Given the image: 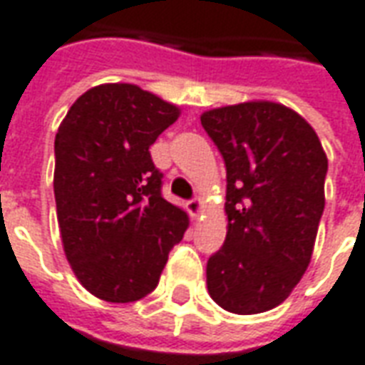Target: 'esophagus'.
<instances>
[{"instance_id":"obj_1","label":"esophagus","mask_w":365,"mask_h":365,"mask_svg":"<svg viewBox=\"0 0 365 365\" xmlns=\"http://www.w3.org/2000/svg\"><path fill=\"white\" fill-rule=\"evenodd\" d=\"M201 211H203V201H201V199H191V201H187V213H190L193 219H197L199 215H201Z\"/></svg>"}]
</instances>
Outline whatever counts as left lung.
<instances>
[{
	"label": "left lung",
	"mask_w": 365,
	"mask_h": 365,
	"mask_svg": "<svg viewBox=\"0 0 365 365\" xmlns=\"http://www.w3.org/2000/svg\"><path fill=\"white\" fill-rule=\"evenodd\" d=\"M201 125L227 166V238L207 262L225 311L256 314L289 297L309 268L329 160L297 111L256 99L209 109Z\"/></svg>",
	"instance_id": "8db88e82"
}]
</instances>
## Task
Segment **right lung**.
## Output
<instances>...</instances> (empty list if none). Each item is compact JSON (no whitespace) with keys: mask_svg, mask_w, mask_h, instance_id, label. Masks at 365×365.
I'll return each instance as SVG.
<instances>
[{"mask_svg":"<svg viewBox=\"0 0 365 365\" xmlns=\"http://www.w3.org/2000/svg\"><path fill=\"white\" fill-rule=\"evenodd\" d=\"M180 107L135 83L80 96L54 138V197L72 272L91 295L133 303L156 289L190 217L162 197L150 148Z\"/></svg>","mask_w":365,"mask_h":365,"instance_id":"1","label":"right lung"}]
</instances>
